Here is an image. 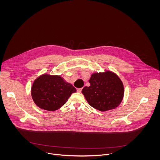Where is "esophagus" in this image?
Returning <instances> with one entry per match:
<instances>
[{
    "mask_svg": "<svg viewBox=\"0 0 160 160\" xmlns=\"http://www.w3.org/2000/svg\"><path fill=\"white\" fill-rule=\"evenodd\" d=\"M82 88H79V89H78L77 90V91H78V92H79V93H81V91H82Z\"/></svg>",
    "mask_w": 160,
    "mask_h": 160,
    "instance_id": "obj_1",
    "label": "esophagus"
}]
</instances>
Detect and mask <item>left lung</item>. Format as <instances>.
I'll return each instance as SVG.
<instances>
[{"instance_id":"1","label":"left lung","mask_w":160,"mask_h":160,"mask_svg":"<svg viewBox=\"0 0 160 160\" xmlns=\"http://www.w3.org/2000/svg\"><path fill=\"white\" fill-rule=\"evenodd\" d=\"M90 86L82 93L92 107L105 112L115 109L124 97V85L119 76L112 71L93 72L89 79Z\"/></svg>"}]
</instances>
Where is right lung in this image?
Listing matches in <instances>:
<instances>
[{
    "mask_svg": "<svg viewBox=\"0 0 160 160\" xmlns=\"http://www.w3.org/2000/svg\"><path fill=\"white\" fill-rule=\"evenodd\" d=\"M76 92V88L61 76L44 73L34 81L31 93L38 107L54 112L63 106L71 94Z\"/></svg>",
    "mask_w": 160,
    "mask_h": 160,
    "instance_id": "1",
    "label": "right lung"
}]
</instances>
